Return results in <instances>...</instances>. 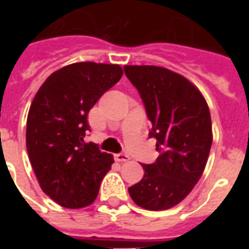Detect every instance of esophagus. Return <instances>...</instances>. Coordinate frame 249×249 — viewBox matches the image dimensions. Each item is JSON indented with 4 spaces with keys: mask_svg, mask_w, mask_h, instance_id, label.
<instances>
[{
    "mask_svg": "<svg viewBox=\"0 0 249 249\" xmlns=\"http://www.w3.org/2000/svg\"><path fill=\"white\" fill-rule=\"evenodd\" d=\"M114 160L117 162H127L129 160V156L124 155V153H117V155H114Z\"/></svg>",
    "mask_w": 249,
    "mask_h": 249,
    "instance_id": "34e87169",
    "label": "esophagus"
}]
</instances>
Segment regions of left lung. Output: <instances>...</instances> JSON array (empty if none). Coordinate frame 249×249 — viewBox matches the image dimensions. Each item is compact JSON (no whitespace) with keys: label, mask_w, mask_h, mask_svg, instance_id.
Listing matches in <instances>:
<instances>
[{"label":"left lung","mask_w":249,"mask_h":249,"mask_svg":"<svg viewBox=\"0 0 249 249\" xmlns=\"http://www.w3.org/2000/svg\"><path fill=\"white\" fill-rule=\"evenodd\" d=\"M124 73L140 92L160 153L155 163L142 164L143 178L129 187V196L144 210H168L203 173L213 140L210 108L192 82L168 68L124 66Z\"/></svg>","instance_id":"1"}]
</instances>
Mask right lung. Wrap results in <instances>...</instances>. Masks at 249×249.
<instances>
[{
	"instance_id": "obj_1",
	"label": "right lung",
	"mask_w": 249,
	"mask_h": 249,
	"mask_svg": "<svg viewBox=\"0 0 249 249\" xmlns=\"http://www.w3.org/2000/svg\"><path fill=\"white\" fill-rule=\"evenodd\" d=\"M118 65L77 62L48 76L31 103L26 128L28 157L43 192L65 208H83L97 198L114 162L96 143H85L87 116L122 77Z\"/></svg>"
}]
</instances>
